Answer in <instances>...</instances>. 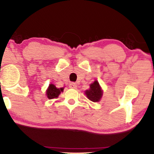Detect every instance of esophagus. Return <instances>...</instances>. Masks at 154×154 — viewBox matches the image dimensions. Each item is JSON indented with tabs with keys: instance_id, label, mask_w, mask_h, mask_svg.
<instances>
[{
	"instance_id": "34e87169",
	"label": "esophagus",
	"mask_w": 154,
	"mask_h": 154,
	"mask_svg": "<svg viewBox=\"0 0 154 154\" xmlns=\"http://www.w3.org/2000/svg\"><path fill=\"white\" fill-rule=\"evenodd\" d=\"M69 88H72V89H75V88H77V85H76V84L74 83H70V85H69Z\"/></svg>"
}]
</instances>
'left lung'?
<instances>
[{"instance_id":"obj_1","label":"left lung","mask_w":154,"mask_h":154,"mask_svg":"<svg viewBox=\"0 0 154 154\" xmlns=\"http://www.w3.org/2000/svg\"><path fill=\"white\" fill-rule=\"evenodd\" d=\"M90 89L86 90L85 92L87 97L92 102H99L102 96V90L99 85V83L95 81L90 85Z\"/></svg>"}]
</instances>
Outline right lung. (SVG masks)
I'll list each match as a JSON object with an SVG mask.
<instances>
[{
	"mask_svg": "<svg viewBox=\"0 0 154 154\" xmlns=\"http://www.w3.org/2000/svg\"><path fill=\"white\" fill-rule=\"evenodd\" d=\"M63 91V88H57L55 85H53V84H50L49 85V88L47 90V92H46V94H47V97L49 99H54L57 98L59 96V94L61 93V92Z\"/></svg>",
	"mask_w": 154,
	"mask_h": 154,
	"instance_id": "obj_1",
	"label": "right lung"
}]
</instances>
